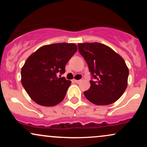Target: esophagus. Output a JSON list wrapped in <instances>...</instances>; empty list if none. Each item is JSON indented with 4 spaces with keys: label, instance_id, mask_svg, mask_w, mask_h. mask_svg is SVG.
<instances>
[{
    "label": "esophagus",
    "instance_id": "34e87169",
    "mask_svg": "<svg viewBox=\"0 0 147 147\" xmlns=\"http://www.w3.org/2000/svg\"><path fill=\"white\" fill-rule=\"evenodd\" d=\"M73 81H74V82H75V83H77V84H78V83H80L81 82H82V79H80V80H76V79H74Z\"/></svg>",
    "mask_w": 147,
    "mask_h": 147
}]
</instances>
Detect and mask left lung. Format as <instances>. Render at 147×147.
Listing matches in <instances>:
<instances>
[{
    "instance_id": "8db88e82",
    "label": "left lung",
    "mask_w": 147,
    "mask_h": 147,
    "mask_svg": "<svg viewBox=\"0 0 147 147\" xmlns=\"http://www.w3.org/2000/svg\"><path fill=\"white\" fill-rule=\"evenodd\" d=\"M79 52L88 64L94 81L84 94L96 105H109L123 95L128 84L129 68L120 55L99 43L78 44Z\"/></svg>"
}]
</instances>
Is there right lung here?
Listing matches in <instances>:
<instances>
[{
    "label": "right lung",
    "mask_w": 147,
    "mask_h": 147,
    "mask_svg": "<svg viewBox=\"0 0 147 147\" xmlns=\"http://www.w3.org/2000/svg\"><path fill=\"white\" fill-rule=\"evenodd\" d=\"M77 47L75 43H60L38 48L25 61L21 69V83L34 102L53 106L63 100L71 82L58 77Z\"/></svg>",
    "instance_id": "obj_1"
}]
</instances>
